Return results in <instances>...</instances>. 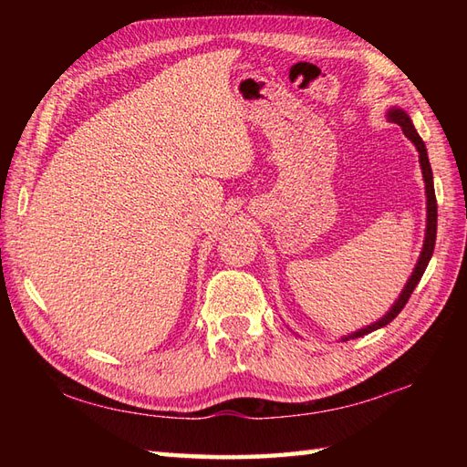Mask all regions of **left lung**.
<instances>
[{
	"label": "left lung",
	"instance_id": "1",
	"mask_svg": "<svg viewBox=\"0 0 467 467\" xmlns=\"http://www.w3.org/2000/svg\"><path fill=\"white\" fill-rule=\"evenodd\" d=\"M387 120L389 122H395L401 126L403 134L410 138V140L415 144V148H418L420 152V164H421V174H423V181H425V198H428V226H425V241H423V249H421V254L418 259V265H415V269L410 276L408 285L403 286V291L400 295V299L393 303V306L389 309V313H385L379 321H375L371 325L363 327V329L355 331L351 335L343 337V341H349V339H357V337H363L367 333L371 331H377L381 329V327L389 325L395 317H398L401 313V309L405 306V303L410 301V296L413 293L415 286H418V283L421 281V276L425 273V269H428V263L431 259L433 254V246H435V234H438V201H435V191H433V174H431V166H430V158H428V148H425L423 140L420 138L418 130L413 128V122L411 118L405 114L401 108H391L389 112H387Z\"/></svg>",
	"mask_w": 467,
	"mask_h": 467
}]
</instances>
